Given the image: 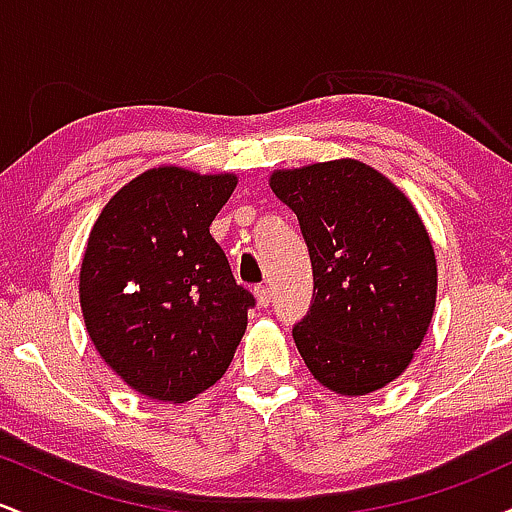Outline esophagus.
I'll return each instance as SVG.
<instances>
[{"instance_id":"34e87169","label":"esophagus","mask_w":512,"mask_h":512,"mask_svg":"<svg viewBox=\"0 0 512 512\" xmlns=\"http://www.w3.org/2000/svg\"><path fill=\"white\" fill-rule=\"evenodd\" d=\"M255 298L262 308H267V305L272 303V291H269V286H255Z\"/></svg>"}]
</instances>
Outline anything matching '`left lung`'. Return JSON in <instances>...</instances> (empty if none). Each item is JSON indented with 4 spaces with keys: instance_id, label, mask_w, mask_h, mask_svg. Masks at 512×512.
I'll list each match as a JSON object with an SVG mask.
<instances>
[{
    "instance_id": "1",
    "label": "left lung",
    "mask_w": 512,
    "mask_h": 512,
    "mask_svg": "<svg viewBox=\"0 0 512 512\" xmlns=\"http://www.w3.org/2000/svg\"><path fill=\"white\" fill-rule=\"evenodd\" d=\"M269 187L298 216L313 264V303L293 327L305 366L346 397L392 383L436 310V252L419 211L356 158L274 170Z\"/></svg>"
}]
</instances>
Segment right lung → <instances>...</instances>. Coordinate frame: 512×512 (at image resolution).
Wrapping results in <instances>:
<instances>
[{"label":"right lung","mask_w":512,"mask_h":512,"mask_svg":"<svg viewBox=\"0 0 512 512\" xmlns=\"http://www.w3.org/2000/svg\"><path fill=\"white\" fill-rule=\"evenodd\" d=\"M233 173L158 166L110 197L88 233L79 301L86 332L139 395L187 402L231 366L255 298L209 226Z\"/></svg>","instance_id":"obj_1"}]
</instances>
